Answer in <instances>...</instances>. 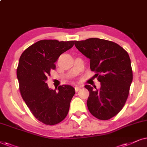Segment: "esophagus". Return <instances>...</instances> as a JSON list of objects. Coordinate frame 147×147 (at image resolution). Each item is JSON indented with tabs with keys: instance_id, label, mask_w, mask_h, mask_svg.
<instances>
[{
	"instance_id": "34e87169",
	"label": "esophagus",
	"mask_w": 147,
	"mask_h": 147,
	"mask_svg": "<svg viewBox=\"0 0 147 147\" xmlns=\"http://www.w3.org/2000/svg\"><path fill=\"white\" fill-rule=\"evenodd\" d=\"M80 89H81V87H79V86H76V87H75V91L76 92H78L80 90Z\"/></svg>"
}]
</instances>
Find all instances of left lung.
I'll list each match as a JSON object with an SVG mask.
<instances>
[{
	"mask_svg": "<svg viewBox=\"0 0 147 147\" xmlns=\"http://www.w3.org/2000/svg\"><path fill=\"white\" fill-rule=\"evenodd\" d=\"M78 50L90 59L101 87L86 85L89 92L87 105L90 113L107 120L122 110L128 99L132 70L128 52L116 43L99 38L75 41Z\"/></svg>",
	"mask_w": 147,
	"mask_h": 147,
	"instance_id": "left-lung-1",
	"label": "left lung"
}]
</instances>
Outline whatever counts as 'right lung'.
Segmentation results:
<instances>
[{
  "instance_id": "obj_1",
  "label": "right lung",
  "mask_w": 147,
  "mask_h": 147,
  "mask_svg": "<svg viewBox=\"0 0 147 147\" xmlns=\"http://www.w3.org/2000/svg\"><path fill=\"white\" fill-rule=\"evenodd\" d=\"M73 45L74 41L40 40L27 48L19 58L17 77L21 97L32 114L45 124H57L68 114L75 89L60 85L56 91L49 89L46 81L59 56Z\"/></svg>"
}]
</instances>
